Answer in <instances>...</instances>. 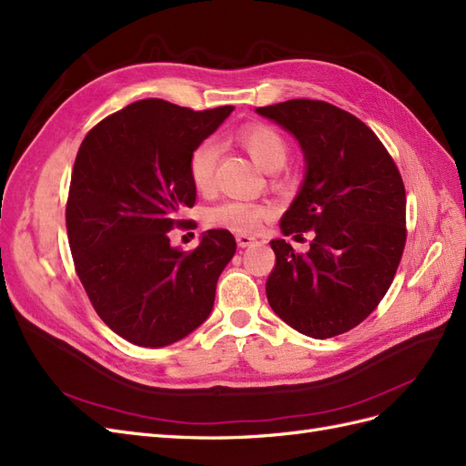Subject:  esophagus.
<instances>
[{"label": "esophagus", "instance_id": "esophagus-1", "mask_svg": "<svg viewBox=\"0 0 466 466\" xmlns=\"http://www.w3.org/2000/svg\"><path fill=\"white\" fill-rule=\"evenodd\" d=\"M253 243H257V238L255 237H250V235H245V233H238L237 235V245L241 247V248H245V247H250Z\"/></svg>", "mask_w": 466, "mask_h": 466}]
</instances>
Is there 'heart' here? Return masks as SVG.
<instances>
[{
    "label": "heart",
    "instance_id": "b5f03b06",
    "mask_svg": "<svg viewBox=\"0 0 466 466\" xmlns=\"http://www.w3.org/2000/svg\"><path fill=\"white\" fill-rule=\"evenodd\" d=\"M237 141L247 150L255 165L267 172L280 170L288 160V143L284 137L264 125H250L237 133ZM219 158V145L213 139L199 143L190 157V180L198 192L208 194L213 187V174H216ZM270 213L268 206L245 202V199H225L206 211V223L209 228L228 229L233 233H255L262 219Z\"/></svg>",
    "mask_w": 466,
    "mask_h": 466
}]
</instances>
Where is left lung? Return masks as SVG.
<instances>
[{"instance_id": "8db88e82", "label": "left lung", "mask_w": 466, "mask_h": 466, "mask_svg": "<svg viewBox=\"0 0 466 466\" xmlns=\"http://www.w3.org/2000/svg\"><path fill=\"white\" fill-rule=\"evenodd\" d=\"M257 113L290 133L306 162L280 231L316 233L306 255L270 241L268 304L308 337L341 335L370 316L394 280L406 245L404 182L379 137L349 111L290 99Z\"/></svg>"}]
</instances>
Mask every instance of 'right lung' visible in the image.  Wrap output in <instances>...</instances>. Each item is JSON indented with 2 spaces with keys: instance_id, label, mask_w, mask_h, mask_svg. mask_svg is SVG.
Instances as JSON below:
<instances>
[{
  "instance_id": "obj_1",
  "label": "right lung",
  "mask_w": 466,
  "mask_h": 466,
  "mask_svg": "<svg viewBox=\"0 0 466 466\" xmlns=\"http://www.w3.org/2000/svg\"><path fill=\"white\" fill-rule=\"evenodd\" d=\"M231 111L141 99L99 121L80 145L66 204L74 267L97 316L133 345H172L209 318L235 237L209 229L184 253L168 233L196 202L194 148Z\"/></svg>"
}]
</instances>
